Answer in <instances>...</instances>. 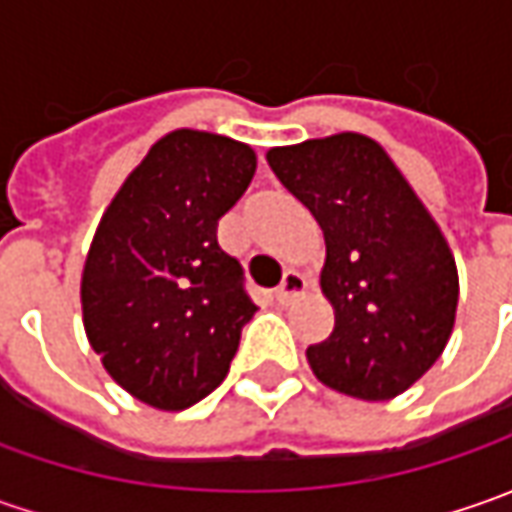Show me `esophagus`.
I'll list each match as a JSON object with an SVG mask.
<instances>
[{
    "label": "esophagus",
    "mask_w": 512,
    "mask_h": 512,
    "mask_svg": "<svg viewBox=\"0 0 512 512\" xmlns=\"http://www.w3.org/2000/svg\"><path fill=\"white\" fill-rule=\"evenodd\" d=\"M307 290V279L302 273H296V270H287L285 279H282V285L276 287V299H279V305H290L293 299H299L302 293Z\"/></svg>",
    "instance_id": "1"
}]
</instances>
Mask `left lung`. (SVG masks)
I'll use <instances>...</instances> for the list:
<instances>
[{
	"instance_id": "obj_1",
	"label": "left lung",
	"mask_w": 512,
	"mask_h": 512,
	"mask_svg": "<svg viewBox=\"0 0 512 512\" xmlns=\"http://www.w3.org/2000/svg\"><path fill=\"white\" fill-rule=\"evenodd\" d=\"M267 165L325 233L322 293L336 325L307 347L310 370L353 399L399 396L436 364L456 322L459 273L442 230L362 133L267 150Z\"/></svg>"
}]
</instances>
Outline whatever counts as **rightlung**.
I'll return each mask as SVG.
<instances>
[{"mask_svg": "<svg viewBox=\"0 0 512 512\" xmlns=\"http://www.w3.org/2000/svg\"><path fill=\"white\" fill-rule=\"evenodd\" d=\"M253 173L256 153L242 142L173 130L96 227L82 273L85 333L139 402L185 410L225 382L256 305L216 230Z\"/></svg>", "mask_w": 512, "mask_h": 512, "instance_id": "add662e5", "label": "right lung"}]
</instances>
